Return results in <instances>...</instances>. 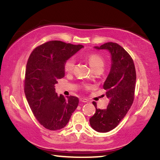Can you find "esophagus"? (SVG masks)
Listing matches in <instances>:
<instances>
[{
    "label": "esophagus",
    "mask_w": 160,
    "mask_h": 160,
    "mask_svg": "<svg viewBox=\"0 0 160 160\" xmlns=\"http://www.w3.org/2000/svg\"><path fill=\"white\" fill-rule=\"evenodd\" d=\"M80 101L81 102H89L88 99H85V98H80Z\"/></svg>",
    "instance_id": "obj_1"
}]
</instances>
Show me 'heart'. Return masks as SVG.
<instances>
[{"label":"heart","instance_id":"obj_1","mask_svg":"<svg viewBox=\"0 0 160 160\" xmlns=\"http://www.w3.org/2000/svg\"><path fill=\"white\" fill-rule=\"evenodd\" d=\"M89 64L94 70L98 68H102L104 66V60L101 56L97 53H91L89 54L87 57ZM75 66V59L74 58H70L65 62L64 70L66 72H71L74 68ZM88 88V86H86Z\"/></svg>","mask_w":160,"mask_h":160}]
</instances>
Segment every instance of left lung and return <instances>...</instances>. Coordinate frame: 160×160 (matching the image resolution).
<instances>
[{
    "mask_svg": "<svg viewBox=\"0 0 160 160\" xmlns=\"http://www.w3.org/2000/svg\"><path fill=\"white\" fill-rule=\"evenodd\" d=\"M94 48L109 51L112 58L109 73L103 85L109 99V104L107 109H99L96 102H93L96 112L90 118L92 128L97 132H106L115 128L131 108L134 99L136 73L132 58L120 45L108 42Z\"/></svg>",
    "mask_w": 160,
    "mask_h": 160,
    "instance_id": "obj_1",
    "label": "left lung"
}]
</instances>
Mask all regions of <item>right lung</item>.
Segmentation results:
<instances>
[{
    "instance_id": "add662e5",
    "label": "right lung",
    "mask_w": 160,
    "mask_h": 160,
    "mask_svg": "<svg viewBox=\"0 0 160 160\" xmlns=\"http://www.w3.org/2000/svg\"><path fill=\"white\" fill-rule=\"evenodd\" d=\"M83 47L50 41L35 48L29 57L25 79L26 98L38 121L50 131L64 128L78 107V97L58 96L55 84L65 76V62Z\"/></svg>"
}]
</instances>
